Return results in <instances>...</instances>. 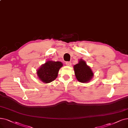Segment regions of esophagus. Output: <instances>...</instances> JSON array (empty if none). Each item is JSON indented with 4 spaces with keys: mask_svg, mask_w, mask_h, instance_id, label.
<instances>
[{
    "mask_svg": "<svg viewBox=\"0 0 128 128\" xmlns=\"http://www.w3.org/2000/svg\"><path fill=\"white\" fill-rule=\"evenodd\" d=\"M66 64L68 66H71V62H66Z\"/></svg>",
    "mask_w": 128,
    "mask_h": 128,
    "instance_id": "1",
    "label": "esophagus"
}]
</instances>
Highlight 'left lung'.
Returning a JSON list of instances; mask_svg holds the SVG:
<instances>
[{
    "instance_id": "left-lung-1",
    "label": "left lung",
    "mask_w": 128,
    "mask_h": 128,
    "mask_svg": "<svg viewBox=\"0 0 128 128\" xmlns=\"http://www.w3.org/2000/svg\"><path fill=\"white\" fill-rule=\"evenodd\" d=\"M74 69L76 77L80 82H88L93 78L92 71L82 59H81L78 64L74 66Z\"/></svg>"
}]
</instances>
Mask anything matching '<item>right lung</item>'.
<instances>
[{
    "label": "right lung",
    "instance_id": "obj_1",
    "mask_svg": "<svg viewBox=\"0 0 128 128\" xmlns=\"http://www.w3.org/2000/svg\"><path fill=\"white\" fill-rule=\"evenodd\" d=\"M62 66L60 61H47L37 70V76L43 82L50 83L57 78L59 70Z\"/></svg>",
    "mask_w": 128,
    "mask_h": 128
}]
</instances>
